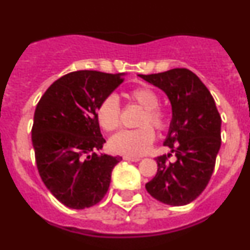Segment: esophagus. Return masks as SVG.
I'll list each match as a JSON object with an SVG mask.
<instances>
[{
  "label": "esophagus",
  "instance_id": "obj_1",
  "mask_svg": "<svg viewBox=\"0 0 250 250\" xmlns=\"http://www.w3.org/2000/svg\"><path fill=\"white\" fill-rule=\"evenodd\" d=\"M124 159L127 160V162H140L141 158H138V157H127V155H125Z\"/></svg>",
  "mask_w": 250,
  "mask_h": 250
}]
</instances>
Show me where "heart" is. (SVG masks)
Listing matches in <instances>:
<instances>
[{
  "instance_id": "b5f03b06",
  "label": "heart",
  "mask_w": 250,
  "mask_h": 250,
  "mask_svg": "<svg viewBox=\"0 0 250 250\" xmlns=\"http://www.w3.org/2000/svg\"><path fill=\"white\" fill-rule=\"evenodd\" d=\"M127 97L145 109L135 130H124L110 138L113 152L127 157H141L149 150L155 138L154 130L163 131L169 124L167 113L158 107L159 96L149 86H137L127 92ZM96 118L101 127L105 131H114L120 125V103L115 95L103 98L96 110ZM150 125H152L150 126Z\"/></svg>"
}]
</instances>
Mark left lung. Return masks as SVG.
Wrapping results in <instances>:
<instances>
[{
	"label": "left lung",
	"mask_w": 250,
	"mask_h": 250,
	"mask_svg": "<svg viewBox=\"0 0 250 250\" xmlns=\"http://www.w3.org/2000/svg\"><path fill=\"white\" fill-rule=\"evenodd\" d=\"M157 86L171 103L172 119L164 146L175 152L155 158L157 175L146 184L148 193L169 206L193 202L206 189L221 146V117L211 93L201 79L185 68L140 75Z\"/></svg>",
	"instance_id": "left-lung-1"
}]
</instances>
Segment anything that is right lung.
<instances>
[{
	"mask_svg": "<svg viewBox=\"0 0 250 250\" xmlns=\"http://www.w3.org/2000/svg\"><path fill=\"white\" fill-rule=\"evenodd\" d=\"M124 73H69L54 81L36 105L31 130L35 159L44 186L71 209L100 203L122 157L97 154L105 140L96 110L124 81Z\"/></svg>",
	"mask_w": 250,
	"mask_h": 250,
	"instance_id": "obj_1",
	"label": "right lung"
}]
</instances>
